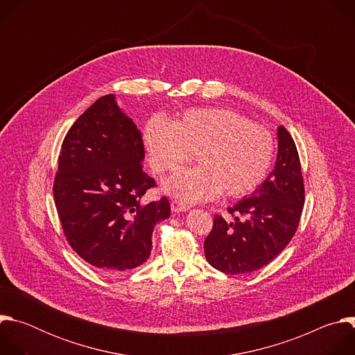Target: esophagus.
I'll return each instance as SVG.
<instances>
[{
  "mask_svg": "<svg viewBox=\"0 0 355 355\" xmlns=\"http://www.w3.org/2000/svg\"><path fill=\"white\" fill-rule=\"evenodd\" d=\"M171 209H173V212H177V214H180V212H185V211H188L189 209V207L187 205V204H184V202H181V200H173L171 202Z\"/></svg>",
  "mask_w": 355,
  "mask_h": 355,
  "instance_id": "34e87169",
  "label": "esophagus"
}]
</instances>
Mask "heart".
<instances>
[{"instance_id":"obj_1","label":"heart","mask_w":355,"mask_h":355,"mask_svg":"<svg viewBox=\"0 0 355 355\" xmlns=\"http://www.w3.org/2000/svg\"><path fill=\"white\" fill-rule=\"evenodd\" d=\"M151 168L174 173L193 155L196 167L168 178L163 188L184 204L211 200L220 193L243 198L267 178L275 155L271 132L229 108H195L173 123L151 118L143 130Z\"/></svg>"}]
</instances>
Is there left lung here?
Returning <instances> with one entry per match:
<instances>
[{
  "label": "left lung",
  "mask_w": 355,
  "mask_h": 355,
  "mask_svg": "<svg viewBox=\"0 0 355 355\" xmlns=\"http://www.w3.org/2000/svg\"><path fill=\"white\" fill-rule=\"evenodd\" d=\"M278 156L274 170L250 196L227 212V222L215 215L205 239L208 263L225 274H245L271 263L293 237L303 204L305 185L299 155L289 132L278 128Z\"/></svg>",
  "instance_id": "8db88e82"
}]
</instances>
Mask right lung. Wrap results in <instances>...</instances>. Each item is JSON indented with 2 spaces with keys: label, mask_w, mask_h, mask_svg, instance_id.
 <instances>
[{
  "label": "right lung",
  "mask_w": 355,
  "mask_h": 355,
  "mask_svg": "<svg viewBox=\"0 0 355 355\" xmlns=\"http://www.w3.org/2000/svg\"><path fill=\"white\" fill-rule=\"evenodd\" d=\"M143 159L140 130L112 94L80 115L62 144L53 196L64 236L84 261L108 275L141 266L155 226L170 218L166 196L141 204L156 187Z\"/></svg>",
  "instance_id": "obj_1"
}]
</instances>
